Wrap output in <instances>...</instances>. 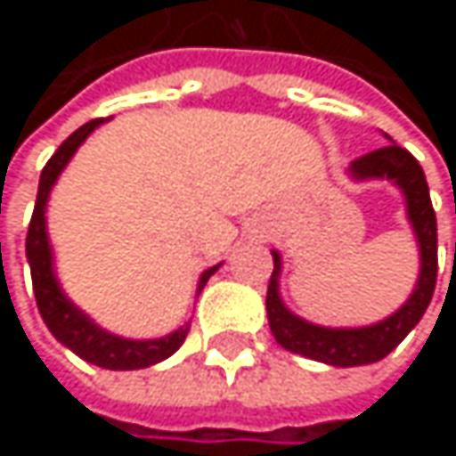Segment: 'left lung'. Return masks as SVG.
I'll return each instance as SVG.
<instances>
[{"instance_id":"left-lung-1","label":"left lung","mask_w":456,"mask_h":456,"mask_svg":"<svg viewBox=\"0 0 456 456\" xmlns=\"http://www.w3.org/2000/svg\"><path fill=\"white\" fill-rule=\"evenodd\" d=\"M348 174L354 179H391L394 184H399V190L407 198V216L414 229L417 245H419V277H417V285L407 298V304L378 324L319 327L306 319L296 317L282 304V298H280L282 258L277 250H272L274 272L269 277V290H266V317H269L274 340L293 354L309 356L314 362H324L332 367H359V364H372V362L386 359L410 335L411 327L422 319L430 298H433L436 274H438L436 211L430 203L422 166L414 160L410 150L399 147L396 142H388L386 147L356 158L351 163Z\"/></svg>"}]
</instances>
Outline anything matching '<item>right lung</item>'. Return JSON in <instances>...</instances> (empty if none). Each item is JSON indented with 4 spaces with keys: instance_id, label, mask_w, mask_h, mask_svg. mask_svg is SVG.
<instances>
[{
    "instance_id": "add662e5",
    "label": "right lung",
    "mask_w": 456,
    "mask_h": 456,
    "mask_svg": "<svg viewBox=\"0 0 456 456\" xmlns=\"http://www.w3.org/2000/svg\"><path fill=\"white\" fill-rule=\"evenodd\" d=\"M100 124H105V118H94V121L84 124L81 129H76L70 137L57 147V152L46 160L42 179H39L34 216H31L28 234H26V258L31 264V280H34V296H37L39 314H42L45 324L49 327V332L62 346H68L84 362L97 364L102 370H142V367L158 364V362L168 359L171 354H176L179 346L184 343L187 332H190V322L182 324L179 330H174L171 335L155 338V340L118 338L113 332L102 330L100 324H94L78 306H73L68 301V296L60 290V282H57L54 269H52V248H49V237H46L45 216L46 200H49L52 184L62 174V168L68 166V160L73 158L78 144L89 137ZM219 266H211V269L203 272V277L198 282V296H200V290L206 288L208 277Z\"/></svg>"
}]
</instances>
